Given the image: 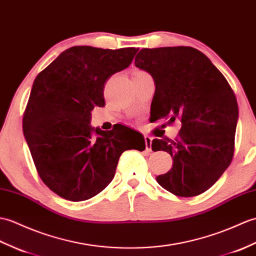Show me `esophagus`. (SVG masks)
I'll use <instances>...</instances> for the list:
<instances>
[{"mask_svg":"<svg viewBox=\"0 0 256 256\" xmlns=\"http://www.w3.org/2000/svg\"><path fill=\"white\" fill-rule=\"evenodd\" d=\"M145 145H146V150L147 152H150L152 150V138H150V136L148 135H145Z\"/></svg>","mask_w":256,"mask_h":256,"instance_id":"1","label":"esophagus"}]
</instances>
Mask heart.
I'll use <instances>...</instances> for the list:
<instances>
[{
    "label": "heart",
    "mask_w": 256,
    "mask_h": 256,
    "mask_svg": "<svg viewBox=\"0 0 256 256\" xmlns=\"http://www.w3.org/2000/svg\"><path fill=\"white\" fill-rule=\"evenodd\" d=\"M136 72H140V70H136Z\"/></svg>",
    "instance_id": "1"
}]
</instances>
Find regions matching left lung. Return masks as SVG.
Returning a JSON list of instances; mask_svg holds the SVG:
<instances>
[{"label":"left lung","mask_w":256,"mask_h":256,"mask_svg":"<svg viewBox=\"0 0 256 256\" xmlns=\"http://www.w3.org/2000/svg\"><path fill=\"white\" fill-rule=\"evenodd\" d=\"M135 66L155 82L154 118L182 124L176 140H152V150L167 152L174 160L172 168L158 176L157 182L176 196L204 193L234 157L239 118L234 92L210 58L191 46L142 49Z\"/></svg>","instance_id":"obj_1"}]
</instances>
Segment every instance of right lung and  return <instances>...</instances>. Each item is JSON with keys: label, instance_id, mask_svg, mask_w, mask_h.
<instances>
[{"label": "right lung", "instance_id": "add662e5", "mask_svg": "<svg viewBox=\"0 0 256 256\" xmlns=\"http://www.w3.org/2000/svg\"><path fill=\"white\" fill-rule=\"evenodd\" d=\"M138 49L76 46L39 73L22 118V130L38 174L61 198H94L114 178L128 144L145 150L144 136L122 124L111 130L90 126L104 106V82L132 63Z\"/></svg>", "mask_w": 256, "mask_h": 256}]
</instances>
